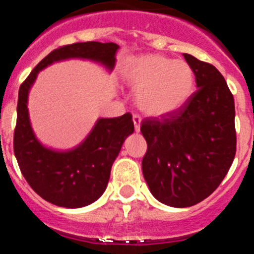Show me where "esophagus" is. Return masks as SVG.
Returning a JSON list of instances; mask_svg holds the SVG:
<instances>
[{
  "mask_svg": "<svg viewBox=\"0 0 254 254\" xmlns=\"http://www.w3.org/2000/svg\"><path fill=\"white\" fill-rule=\"evenodd\" d=\"M140 116H138V115H133V124H134V129L135 132H139L140 130Z\"/></svg>",
  "mask_w": 254,
  "mask_h": 254,
  "instance_id": "34e87169",
  "label": "esophagus"
}]
</instances>
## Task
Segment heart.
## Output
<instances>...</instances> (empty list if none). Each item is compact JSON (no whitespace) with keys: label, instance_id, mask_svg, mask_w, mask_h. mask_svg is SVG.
<instances>
[{"label":"heart","instance_id":"obj_1","mask_svg":"<svg viewBox=\"0 0 254 254\" xmlns=\"http://www.w3.org/2000/svg\"><path fill=\"white\" fill-rule=\"evenodd\" d=\"M125 83L134 90L135 103L150 116H164L181 109L194 90V73L184 60L163 55L134 57L122 70Z\"/></svg>","mask_w":254,"mask_h":254}]
</instances>
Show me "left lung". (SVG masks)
Segmentation results:
<instances>
[{"mask_svg": "<svg viewBox=\"0 0 254 254\" xmlns=\"http://www.w3.org/2000/svg\"><path fill=\"white\" fill-rule=\"evenodd\" d=\"M197 90L172 114L142 121L146 153L142 170L151 194L164 204L187 208L211 194L236 154L235 101L213 64L184 54Z\"/></svg>", "mask_w": 254, "mask_h": 254, "instance_id": "obj_1", "label": "left lung"}]
</instances>
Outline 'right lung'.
Masks as SVG:
<instances>
[{
    "label": "right lung",
    "mask_w": 254,
    "mask_h": 254,
    "mask_svg": "<svg viewBox=\"0 0 254 254\" xmlns=\"http://www.w3.org/2000/svg\"><path fill=\"white\" fill-rule=\"evenodd\" d=\"M119 45L75 43L61 46L41 60L18 93L17 124L13 148L18 165L29 186L45 200L64 208H82L95 202L106 190L111 166L125 139L134 130L129 112L114 119H99L84 142L67 151L46 148L35 137L28 112V94L36 75L54 62L85 59L112 70Z\"/></svg>",
    "instance_id": "obj_1"
}]
</instances>
